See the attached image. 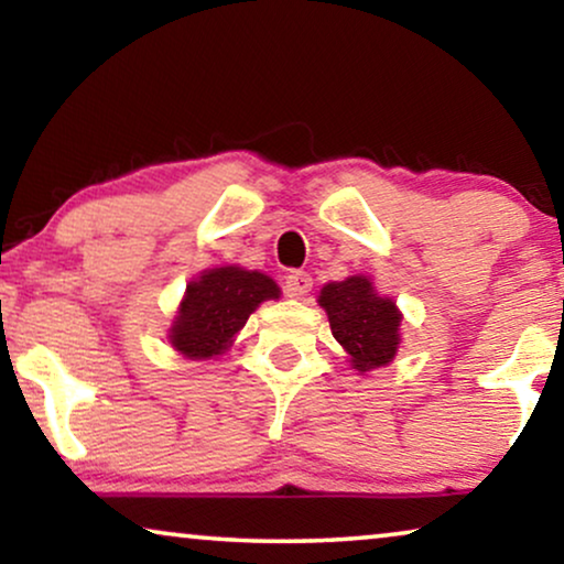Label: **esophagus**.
Here are the masks:
<instances>
[{
    "label": "esophagus",
    "instance_id": "1",
    "mask_svg": "<svg viewBox=\"0 0 564 564\" xmlns=\"http://www.w3.org/2000/svg\"><path fill=\"white\" fill-rule=\"evenodd\" d=\"M311 288H313V276L307 272H300V269L284 276V292H288V297H305L307 292H311Z\"/></svg>",
    "mask_w": 564,
    "mask_h": 564
}]
</instances>
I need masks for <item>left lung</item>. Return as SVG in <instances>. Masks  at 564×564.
I'll list each match as a JSON object with an SVG mask.
<instances>
[{"label": "left lung", "instance_id": "8db88e82", "mask_svg": "<svg viewBox=\"0 0 564 564\" xmlns=\"http://www.w3.org/2000/svg\"><path fill=\"white\" fill-rule=\"evenodd\" d=\"M318 305L328 315L330 334L349 354L351 369L365 375L395 359L403 313L375 290L369 276L354 274L323 284Z\"/></svg>", "mask_w": 564, "mask_h": 564}]
</instances>
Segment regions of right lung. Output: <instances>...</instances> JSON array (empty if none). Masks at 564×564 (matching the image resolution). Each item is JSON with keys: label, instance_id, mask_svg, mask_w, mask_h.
I'll return each instance as SVG.
<instances>
[{"label": "right lung", "instance_id": "1", "mask_svg": "<svg viewBox=\"0 0 564 564\" xmlns=\"http://www.w3.org/2000/svg\"><path fill=\"white\" fill-rule=\"evenodd\" d=\"M280 297V284L257 269L213 267L187 284L169 344L187 359H213L228 351L238 330L264 300Z\"/></svg>", "mask_w": 564, "mask_h": 564}]
</instances>
